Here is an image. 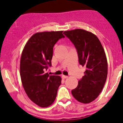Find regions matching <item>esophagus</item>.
Masks as SVG:
<instances>
[{
    "mask_svg": "<svg viewBox=\"0 0 123 123\" xmlns=\"http://www.w3.org/2000/svg\"><path fill=\"white\" fill-rule=\"evenodd\" d=\"M62 78H63V79H66V78H68V76H67V75H62Z\"/></svg>",
    "mask_w": 123,
    "mask_h": 123,
    "instance_id": "esophagus-1",
    "label": "esophagus"
}]
</instances>
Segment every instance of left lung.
<instances>
[{
  "mask_svg": "<svg viewBox=\"0 0 123 123\" xmlns=\"http://www.w3.org/2000/svg\"><path fill=\"white\" fill-rule=\"evenodd\" d=\"M76 48L79 63L86 67L85 75L71 91L80 102L89 103L98 98L107 76V62L105 52L98 37L82 29L63 32Z\"/></svg>",
  "mask_w": 123,
  "mask_h": 123,
  "instance_id": "8db88e82",
  "label": "left lung"
}]
</instances>
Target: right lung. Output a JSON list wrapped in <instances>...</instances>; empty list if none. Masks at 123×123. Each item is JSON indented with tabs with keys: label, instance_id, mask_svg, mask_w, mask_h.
<instances>
[{
	"label": "right lung",
	"instance_id": "add662e5",
	"mask_svg": "<svg viewBox=\"0 0 123 123\" xmlns=\"http://www.w3.org/2000/svg\"><path fill=\"white\" fill-rule=\"evenodd\" d=\"M63 32H37L29 39L22 52L20 76L25 92L32 101L41 107L54 102L62 78L46 71L52 66L53 46L64 38Z\"/></svg>",
	"mask_w": 123,
	"mask_h": 123
}]
</instances>
